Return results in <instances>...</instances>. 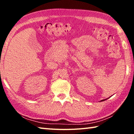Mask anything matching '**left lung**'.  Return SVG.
I'll return each instance as SVG.
<instances>
[{
  "mask_svg": "<svg viewBox=\"0 0 134 134\" xmlns=\"http://www.w3.org/2000/svg\"><path fill=\"white\" fill-rule=\"evenodd\" d=\"M108 98H109V97H108ZM108 99H103V100H100V102H102V101H104V100H107Z\"/></svg>",
  "mask_w": 134,
  "mask_h": 134,
  "instance_id": "obj_1",
  "label": "left lung"
}]
</instances>
